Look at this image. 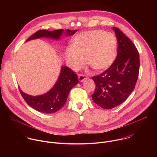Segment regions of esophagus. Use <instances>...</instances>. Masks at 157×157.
I'll return each instance as SVG.
<instances>
[{"label": "esophagus", "mask_w": 157, "mask_h": 157, "mask_svg": "<svg viewBox=\"0 0 157 157\" xmlns=\"http://www.w3.org/2000/svg\"><path fill=\"white\" fill-rule=\"evenodd\" d=\"M78 79H79V81L82 82L84 80H86L87 79V76L85 75H83V74H81V75H78Z\"/></svg>", "instance_id": "34e87169"}]
</instances>
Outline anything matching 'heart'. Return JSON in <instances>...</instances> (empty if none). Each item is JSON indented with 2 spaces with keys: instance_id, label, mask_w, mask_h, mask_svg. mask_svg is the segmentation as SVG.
<instances>
[{
  "instance_id": "b5f03b06",
  "label": "heart",
  "mask_w": 157,
  "mask_h": 157,
  "mask_svg": "<svg viewBox=\"0 0 157 157\" xmlns=\"http://www.w3.org/2000/svg\"><path fill=\"white\" fill-rule=\"evenodd\" d=\"M117 41L111 33L95 30L77 35L71 42V48L66 51L67 63L75 70L88 64L96 71H103L114 61Z\"/></svg>"
}]
</instances>
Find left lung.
<instances>
[{"instance_id": "8db88e82", "label": "left lung", "mask_w": 157, "mask_h": 157, "mask_svg": "<svg viewBox=\"0 0 157 157\" xmlns=\"http://www.w3.org/2000/svg\"><path fill=\"white\" fill-rule=\"evenodd\" d=\"M117 54L111 66L93 76L96 84L93 101L101 107L113 109L123 103L135 88L139 78L140 58L135 44L117 27Z\"/></svg>"}]
</instances>
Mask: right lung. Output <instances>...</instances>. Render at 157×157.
Returning a JSON list of instances; mask_svg holds the SVG:
<instances>
[{"label":"right lung","instance_id":"obj_1","mask_svg":"<svg viewBox=\"0 0 157 157\" xmlns=\"http://www.w3.org/2000/svg\"><path fill=\"white\" fill-rule=\"evenodd\" d=\"M76 31L77 30L68 29L66 33L67 35H73ZM63 32L62 29L53 31L40 30L30 36L27 41L43 36L58 39ZM78 83V75L68 67L63 66L56 83L45 94L35 97L23 93L20 89L19 91L22 98L29 105L41 113L53 114L64 106L71 88Z\"/></svg>","mask_w":157,"mask_h":157}]
</instances>
